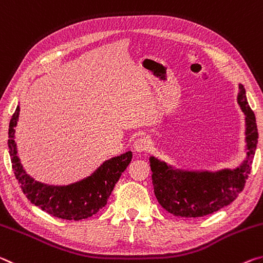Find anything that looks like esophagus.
I'll list each match as a JSON object with an SVG mask.
<instances>
[{
    "instance_id": "obj_1",
    "label": "esophagus",
    "mask_w": 263,
    "mask_h": 263,
    "mask_svg": "<svg viewBox=\"0 0 263 263\" xmlns=\"http://www.w3.org/2000/svg\"><path fill=\"white\" fill-rule=\"evenodd\" d=\"M150 148V140L148 137H140L134 142V149L139 153H144Z\"/></svg>"
}]
</instances>
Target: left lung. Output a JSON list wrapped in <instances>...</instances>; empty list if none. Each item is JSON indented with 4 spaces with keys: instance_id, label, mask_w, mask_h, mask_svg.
Wrapping results in <instances>:
<instances>
[{
    "instance_id": "1",
    "label": "left lung",
    "mask_w": 263,
    "mask_h": 263,
    "mask_svg": "<svg viewBox=\"0 0 263 263\" xmlns=\"http://www.w3.org/2000/svg\"><path fill=\"white\" fill-rule=\"evenodd\" d=\"M238 102L246 115L247 160L234 170L218 172L176 171L150 157L154 192L158 203L177 217L198 218L217 212L236 199L251 174L257 144L256 120L248 105L246 91L239 85Z\"/></svg>"
}]
</instances>
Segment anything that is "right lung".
Listing matches in <instances>:
<instances>
[{"label": "right lung", "instance_id": "obj_1", "mask_svg": "<svg viewBox=\"0 0 263 263\" xmlns=\"http://www.w3.org/2000/svg\"><path fill=\"white\" fill-rule=\"evenodd\" d=\"M18 114L20 107L17 106L10 119L8 147L15 177L28 199L51 216L66 220L89 218L105 208L116 182L132 161V152L110 158L89 177L67 186H50L34 182L25 174L17 156L14 128L17 124Z\"/></svg>", "mask_w": 263, "mask_h": 263}]
</instances>
